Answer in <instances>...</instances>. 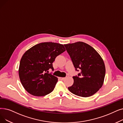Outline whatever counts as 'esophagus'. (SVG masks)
<instances>
[{
  "instance_id": "1",
  "label": "esophagus",
  "mask_w": 123,
  "mask_h": 123,
  "mask_svg": "<svg viewBox=\"0 0 123 123\" xmlns=\"http://www.w3.org/2000/svg\"><path fill=\"white\" fill-rule=\"evenodd\" d=\"M65 77H59V79L61 80H63L65 79Z\"/></svg>"
}]
</instances>
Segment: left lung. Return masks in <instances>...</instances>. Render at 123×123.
Wrapping results in <instances>:
<instances>
[{
  "instance_id": "8db88e82",
  "label": "left lung",
  "mask_w": 123,
  "mask_h": 123,
  "mask_svg": "<svg viewBox=\"0 0 123 123\" xmlns=\"http://www.w3.org/2000/svg\"><path fill=\"white\" fill-rule=\"evenodd\" d=\"M70 55L75 70L80 69L69 91L79 97L93 95L102 87L105 68L102 58L93 48L82 42L64 45Z\"/></svg>"
}]
</instances>
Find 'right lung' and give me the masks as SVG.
<instances>
[{
	"label": "right lung",
	"mask_w": 123,
	"mask_h": 123,
	"mask_svg": "<svg viewBox=\"0 0 123 123\" xmlns=\"http://www.w3.org/2000/svg\"><path fill=\"white\" fill-rule=\"evenodd\" d=\"M65 50L62 44L44 42L34 46L24 53L20 59L18 74L23 87L29 93L42 97L53 91L58 78L48 73V70H54L53 62Z\"/></svg>",
	"instance_id": "right-lung-1"
}]
</instances>
